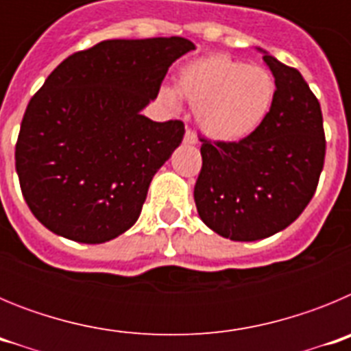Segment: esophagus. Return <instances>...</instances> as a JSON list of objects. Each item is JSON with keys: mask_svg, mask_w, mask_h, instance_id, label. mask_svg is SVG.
Returning <instances> with one entry per match:
<instances>
[{"mask_svg": "<svg viewBox=\"0 0 351 351\" xmlns=\"http://www.w3.org/2000/svg\"><path fill=\"white\" fill-rule=\"evenodd\" d=\"M182 142H184V144H188V145H195L198 142V138H197V133L193 132V130H186V133H184V138H182Z\"/></svg>", "mask_w": 351, "mask_h": 351, "instance_id": "1", "label": "esophagus"}]
</instances>
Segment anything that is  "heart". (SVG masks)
<instances>
[{
  "instance_id": "heart-1",
  "label": "heart",
  "mask_w": 351,
  "mask_h": 351,
  "mask_svg": "<svg viewBox=\"0 0 351 351\" xmlns=\"http://www.w3.org/2000/svg\"><path fill=\"white\" fill-rule=\"evenodd\" d=\"M178 93L197 108L198 126L207 137L219 142H239L251 137L265 123L276 100V80L262 66L213 54L181 68ZM161 98L178 104L172 89Z\"/></svg>"
}]
</instances>
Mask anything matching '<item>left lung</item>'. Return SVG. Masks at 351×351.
<instances>
[{
  "label": "left lung",
  "mask_w": 351,
  "mask_h": 351,
  "mask_svg": "<svg viewBox=\"0 0 351 351\" xmlns=\"http://www.w3.org/2000/svg\"><path fill=\"white\" fill-rule=\"evenodd\" d=\"M262 52L276 80L271 114L244 141L200 138L202 170L193 191L198 216L210 230L243 243L271 237L299 218L325 160L316 96L299 70Z\"/></svg>",
  "instance_id": "obj_1"
}]
</instances>
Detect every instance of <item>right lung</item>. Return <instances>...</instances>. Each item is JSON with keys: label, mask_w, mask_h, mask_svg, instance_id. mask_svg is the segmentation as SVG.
<instances>
[{"label": "right lung", "mask_w": 351, "mask_h": 351, "mask_svg": "<svg viewBox=\"0 0 351 351\" xmlns=\"http://www.w3.org/2000/svg\"><path fill=\"white\" fill-rule=\"evenodd\" d=\"M193 49L181 36L105 40L47 77L15 145L24 200L43 226L101 244L135 225L154 173L184 135L181 121L156 123L141 110Z\"/></svg>", "instance_id": "1"}]
</instances>
